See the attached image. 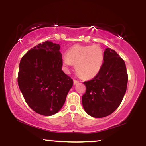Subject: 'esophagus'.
Listing matches in <instances>:
<instances>
[{"label": "esophagus", "instance_id": "1", "mask_svg": "<svg viewBox=\"0 0 146 146\" xmlns=\"http://www.w3.org/2000/svg\"><path fill=\"white\" fill-rule=\"evenodd\" d=\"M78 82H79L78 81V80H73V84H78Z\"/></svg>", "mask_w": 146, "mask_h": 146}]
</instances>
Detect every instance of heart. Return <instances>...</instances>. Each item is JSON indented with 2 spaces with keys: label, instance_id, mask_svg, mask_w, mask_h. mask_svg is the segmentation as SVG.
Segmentation results:
<instances>
[{
  "label": "heart",
  "instance_id": "heart-1",
  "mask_svg": "<svg viewBox=\"0 0 146 146\" xmlns=\"http://www.w3.org/2000/svg\"><path fill=\"white\" fill-rule=\"evenodd\" d=\"M104 63V52L98 45L75 44L67 50L62 57V64L66 71L75 64V69L84 79L94 78L98 74Z\"/></svg>",
  "mask_w": 146,
  "mask_h": 146
}]
</instances>
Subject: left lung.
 <instances>
[{
	"instance_id": "8db88e82",
	"label": "left lung",
	"mask_w": 146,
	"mask_h": 146,
	"mask_svg": "<svg viewBox=\"0 0 146 146\" xmlns=\"http://www.w3.org/2000/svg\"><path fill=\"white\" fill-rule=\"evenodd\" d=\"M128 80L123 60L115 51L106 48L100 71L91 80L84 82L86 90L82 100L86 113L95 118L113 113L123 100Z\"/></svg>"
}]
</instances>
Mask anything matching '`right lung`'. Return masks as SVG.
Masks as SVG:
<instances>
[{"instance_id":"right-lung-1","label":"right lung","mask_w":146,"mask_h":146,"mask_svg":"<svg viewBox=\"0 0 146 146\" xmlns=\"http://www.w3.org/2000/svg\"><path fill=\"white\" fill-rule=\"evenodd\" d=\"M60 49V44L46 41L30 49L20 62V90L30 108L44 116L60 111L73 84L62 70Z\"/></svg>"}]
</instances>
